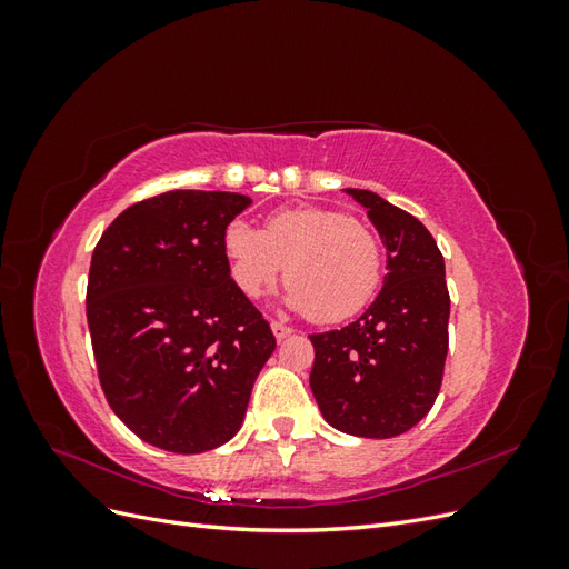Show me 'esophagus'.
Returning a JSON list of instances; mask_svg holds the SVG:
<instances>
[{"label":"esophagus","mask_w":569,"mask_h":569,"mask_svg":"<svg viewBox=\"0 0 569 569\" xmlns=\"http://www.w3.org/2000/svg\"><path fill=\"white\" fill-rule=\"evenodd\" d=\"M270 327H272V335L278 337V339H284V337H289L291 332H295L289 325H284V322H280V320H272Z\"/></svg>","instance_id":"esophagus-1"}]
</instances>
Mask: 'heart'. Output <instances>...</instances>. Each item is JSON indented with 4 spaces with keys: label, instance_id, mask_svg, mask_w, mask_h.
I'll return each instance as SVG.
<instances>
[{
    "label": "heart",
    "instance_id": "1",
    "mask_svg": "<svg viewBox=\"0 0 569 569\" xmlns=\"http://www.w3.org/2000/svg\"><path fill=\"white\" fill-rule=\"evenodd\" d=\"M230 274L258 299L284 270L287 303L316 322L356 316L382 280V244L363 222L320 206L272 213L263 232L232 220L226 228Z\"/></svg>",
    "mask_w": 569,
    "mask_h": 569
}]
</instances>
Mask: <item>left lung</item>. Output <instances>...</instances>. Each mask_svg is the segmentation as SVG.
<instances>
[{
    "label": "left lung",
    "mask_w": 569,
    "mask_h": 569,
    "mask_svg": "<svg viewBox=\"0 0 569 569\" xmlns=\"http://www.w3.org/2000/svg\"><path fill=\"white\" fill-rule=\"evenodd\" d=\"M387 247V278L368 311L341 330L311 335V389L341 432L389 439L435 406L449 353L451 297L443 256L422 222L368 189H347Z\"/></svg>",
    "instance_id": "8db88e82"
}]
</instances>
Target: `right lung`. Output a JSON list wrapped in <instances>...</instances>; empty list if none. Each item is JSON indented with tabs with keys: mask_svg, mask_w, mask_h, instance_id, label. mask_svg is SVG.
<instances>
[{
	"mask_svg": "<svg viewBox=\"0 0 569 569\" xmlns=\"http://www.w3.org/2000/svg\"><path fill=\"white\" fill-rule=\"evenodd\" d=\"M251 203L173 189L132 203L101 234L88 325L101 391L142 441L203 453L234 437L274 351L261 311L230 278L226 228Z\"/></svg>",
	"mask_w": 569,
	"mask_h": 569,
	"instance_id": "right-lung-1",
	"label": "right lung"
}]
</instances>
